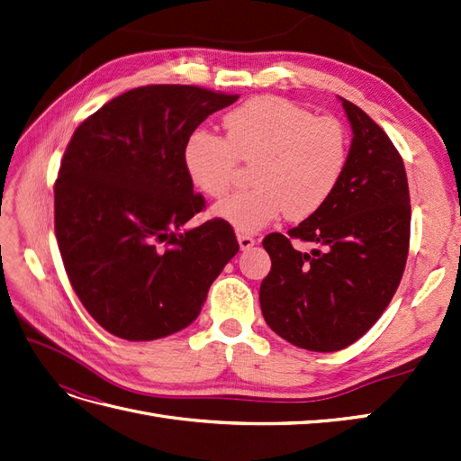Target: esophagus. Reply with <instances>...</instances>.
Masks as SVG:
<instances>
[{
	"mask_svg": "<svg viewBox=\"0 0 461 461\" xmlns=\"http://www.w3.org/2000/svg\"><path fill=\"white\" fill-rule=\"evenodd\" d=\"M239 244H240V249H249L256 244V240L248 234H239Z\"/></svg>",
	"mask_w": 461,
	"mask_h": 461,
	"instance_id": "esophagus-1",
	"label": "esophagus"
}]
</instances>
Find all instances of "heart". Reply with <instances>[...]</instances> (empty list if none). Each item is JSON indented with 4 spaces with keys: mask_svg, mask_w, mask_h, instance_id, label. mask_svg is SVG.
Masks as SVG:
<instances>
[{
    "mask_svg": "<svg viewBox=\"0 0 461 461\" xmlns=\"http://www.w3.org/2000/svg\"><path fill=\"white\" fill-rule=\"evenodd\" d=\"M225 138L194 132L185 146L188 176L205 196L230 190L239 161L254 165L252 185L213 207L239 232H258L285 212L288 221L317 213L348 161V134L334 117H315L285 97L259 95L222 117Z\"/></svg>",
    "mask_w": 461,
    "mask_h": 461,
    "instance_id": "obj_1",
    "label": "heart"
}]
</instances>
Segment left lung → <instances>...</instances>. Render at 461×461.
Returning <instances> with one entry per match:
<instances>
[{
  "instance_id": "8db88e82",
  "label": "left lung",
  "mask_w": 461,
  "mask_h": 461,
  "mask_svg": "<svg viewBox=\"0 0 461 461\" xmlns=\"http://www.w3.org/2000/svg\"><path fill=\"white\" fill-rule=\"evenodd\" d=\"M352 144L332 196L317 213L271 232V271L259 286L267 325L303 350L337 352L376 323L393 300L410 248V188L403 161L366 111L340 97ZM292 240L312 241L308 255Z\"/></svg>"
}]
</instances>
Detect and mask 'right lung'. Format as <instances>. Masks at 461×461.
I'll list each match as a JSON object with an SVG mask.
<instances>
[{
	"mask_svg": "<svg viewBox=\"0 0 461 461\" xmlns=\"http://www.w3.org/2000/svg\"><path fill=\"white\" fill-rule=\"evenodd\" d=\"M239 95L151 85L124 92L75 131L55 180V236L78 300L107 332L142 342L183 330L239 252L229 222L183 225L205 207L186 140Z\"/></svg>",
	"mask_w": 461,
	"mask_h": 461,
	"instance_id": "1",
	"label": "right lung"
}]
</instances>
